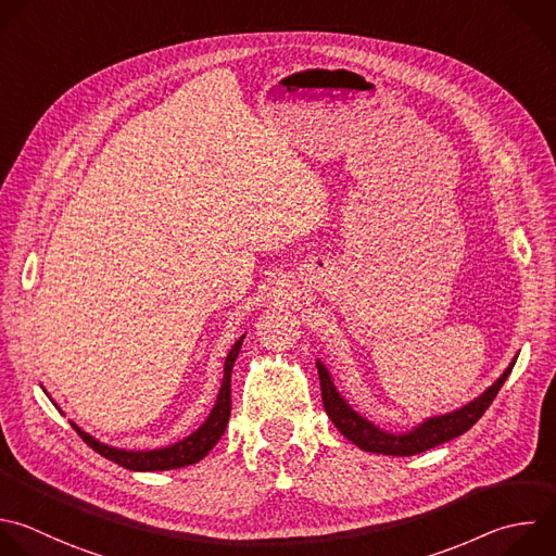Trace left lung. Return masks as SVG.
Returning a JSON list of instances; mask_svg holds the SVG:
<instances>
[{"mask_svg": "<svg viewBox=\"0 0 556 556\" xmlns=\"http://www.w3.org/2000/svg\"><path fill=\"white\" fill-rule=\"evenodd\" d=\"M517 355L510 359V364L504 368V374L476 400L469 404L445 413V415H434L417 424L415 428L406 432H391L374 421H368L362 417L357 410H353L346 400L338 393L331 374L327 371V366L323 364L320 357H316V368H318V380H320V393H323V406L331 424L340 430L342 437H346L353 445H357L364 452H374V454H387V456H415L426 450H432L441 443H447L460 434H465L491 406L495 400L497 391L510 376L513 366H515Z\"/></svg>", "mask_w": 556, "mask_h": 556, "instance_id": "1", "label": "left lung"}]
</instances>
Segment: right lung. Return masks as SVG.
Listing matches in <instances>:
<instances>
[{"mask_svg": "<svg viewBox=\"0 0 556 556\" xmlns=\"http://www.w3.org/2000/svg\"><path fill=\"white\" fill-rule=\"evenodd\" d=\"M244 336L247 333H242L231 344V349L225 357V378H223V384H220V391H218V397H216V404H214L212 413L201 424V428L194 430L190 437H185V439H180L172 445H165V447H154V450H122V447H113V445H106V443L98 441L96 437H91L89 432L78 428L74 421H70L72 428L100 456H104V458H109V460H113L119 467L130 469V471H167V469L188 467V465H194V463L203 460L212 452V447L220 441V437L225 434L229 417H231V371H233V364L238 359V353L242 349Z\"/></svg>", "mask_w": 556, "mask_h": 556, "instance_id": "1", "label": "right lung"}]
</instances>
